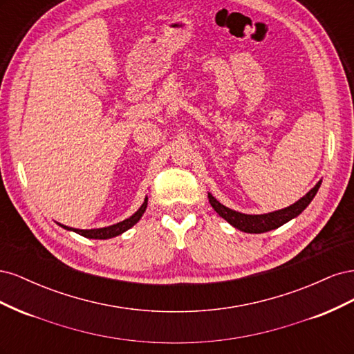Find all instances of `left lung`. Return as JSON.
Returning a JSON list of instances; mask_svg holds the SVG:
<instances>
[{"label": "left lung", "mask_w": 354, "mask_h": 354, "mask_svg": "<svg viewBox=\"0 0 354 354\" xmlns=\"http://www.w3.org/2000/svg\"><path fill=\"white\" fill-rule=\"evenodd\" d=\"M320 183H322V181H319V183L312 190H310L306 196H303L301 199L292 203L291 207L274 211V212H269V214H261V216H248V214L233 211L227 207L221 205V203L211 194H208V199H209V203L212 205V208L217 211L218 216L223 217L226 221H229L233 227H236L246 233H264V232L281 227L282 224L299 216V214L306 209V207L310 202H312V199L317 194Z\"/></svg>", "instance_id": "1"}]
</instances>
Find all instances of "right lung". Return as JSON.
I'll return each mask as SVG.
<instances>
[{
  "label": "right lung",
  "mask_w": 354,
  "mask_h": 354,
  "mask_svg": "<svg viewBox=\"0 0 354 354\" xmlns=\"http://www.w3.org/2000/svg\"><path fill=\"white\" fill-rule=\"evenodd\" d=\"M146 207H147V198L145 199L143 205L137 209V212H134L133 216L130 218H127L121 223L118 224H113V226H109V227H103V229H91V230H80V229H72V227H68V226H63V224H60V226L63 229L66 230H73L75 233L81 234V236L84 238H90V239H109V238H113V236H118V234L124 233L125 230H128L130 227H133L134 224L142 218L143 212L146 211Z\"/></svg>",
  "instance_id": "add662e5"
}]
</instances>
